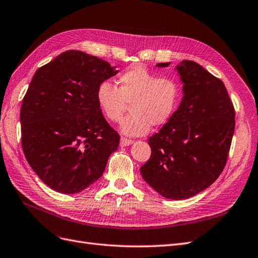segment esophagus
Wrapping results in <instances>:
<instances>
[{
	"label": "esophagus",
	"instance_id": "34e87169",
	"mask_svg": "<svg viewBox=\"0 0 258 258\" xmlns=\"http://www.w3.org/2000/svg\"><path fill=\"white\" fill-rule=\"evenodd\" d=\"M134 142L131 141V139H127V138H124V137H121L120 139V146L121 147H126V146H130L133 144Z\"/></svg>",
	"mask_w": 258,
	"mask_h": 258
}]
</instances>
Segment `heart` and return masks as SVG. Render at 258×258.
Returning <instances> with one entry per match:
<instances>
[{
    "label": "heart",
    "instance_id": "1",
    "mask_svg": "<svg viewBox=\"0 0 258 258\" xmlns=\"http://www.w3.org/2000/svg\"><path fill=\"white\" fill-rule=\"evenodd\" d=\"M119 88L109 81L97 86V105L107 119L119 121L130 104L131 114L120 124L127 136H143L153 126L164 125L178 107L181 97L180 85L171 78H159L141 66L120 76Z\"/></svg>",
    "mask_w": 258,
    "mask_h": 258
}]
</instances>
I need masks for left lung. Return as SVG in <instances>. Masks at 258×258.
Masks as SVG:
<instances>
[{
    "mask_svg": "<svg viewBox=\"0 0 258 258\" xmlns=\"http://www.w3.org/2000/svg\"><path fill=\"white\" fill-rule=\"evenodd\" d=\"M175 69L182 98L168 122L148 139L151 157L141 174L162 197L183 200L209 188L222 174L235 122L222 81L191 60L180 61Z\"/></svg>",
    "mask_w": 258,
    "mask_h": 258,
    "instance_id": "left-lung-1",
    "label": "left lung"
}]
</instances>
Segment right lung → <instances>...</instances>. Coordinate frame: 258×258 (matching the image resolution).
Returning <instances> with one entry per match:
<instances>
[{
  "label": "right lung",
  "instance_id": "1",
  "mask_svg": "<svg viewBox=\"0 0 258 258\" xmlns=\"http://www.w3.org/2000/svg\"><path fill=\"white\" fill-rule=\"evenodd\" d=\"M117 72L97 57L67 50L34 73L20 110L21 144L32 170L57 192L90 187L119 147L96 101L99 83Z\"/></svg>",
  "mask_w": 258,
  "mask_h": 258
}]
</instances>
